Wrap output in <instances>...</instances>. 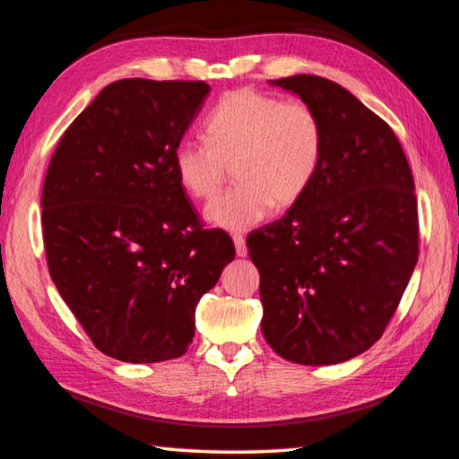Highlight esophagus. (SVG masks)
Masks as SVG:
<instances>
[{
    "label": "esophagus",
    "mask_w": 459,
    "mask_h": 459,
    "mask_svg": "<svg viewBox=\"0 0 459 459\" xmlns=\"http://www.w3.org/2000/svg\"><path fill=\"white\" fill-rule=\"evenodd\" d=\"M232 243H235L237 256H247L248 248H247V243H245V237L240 235V232H235V235H232Z\"/></svg>",
    "instance_id": "34e87169"
}]
</instances>
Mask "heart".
Instances as JSON below:
<instances>
[{"instance_id":"b5f03b06","label":"heart","mask_w":459,"mask_h":459,"mask_svg":"<svg viewBox=\"0 0 459 459\" xmlns=\"http://www.w3.org/2000/svg\"><path fill=\"white\" fill-rule=\"evenodd\" d=\"M206 143L182 138L172 164L188 196H214L235 170L237 185L204 208L214 227L245 230L264 221L273 204L290 206L301 198L319 169L323 128L305 102L255 90L224 96L204 124Z\"/></svg>"}]
</instances>
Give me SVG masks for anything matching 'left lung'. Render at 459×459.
<instances>
[{
  "instance_id": "8db88e82",
  "label": "left lung",
  "mask_w": 459,
  "mask_h": 459,
  "mask_svg": "<svg viewBox=\"0 0 459 459\" xmlns=\"http://www.w3.org/2000/svg\"><path fill=\"white\" fill-rule=\"evenodd\" d=\"M311 106L319 169L282 219L251 232L261 329L282 359L343 363L377 341L418 263V201L394 130L351 91L299 74L271 80Z\"/></svg>"
}]
</instances>
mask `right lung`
Here are the masks:
<instances>
[{"label":"right lung","mask_w":459,"mask_h":459,"mask_svg":"<svg viewBox=\"0 0 459 459\" xmlns=\"http://www.w3.org/2000/svg\"><path fill=\"white\" fill-rule=\"evenodd\" d=\"M208 91L180 80L108 84L49 160L48 269L91 343L114 359L185 355L198 301L235 258L227 232L203 229L172 164Z\"/></svg>","instance_id":"add662e5"}]
</instances>
